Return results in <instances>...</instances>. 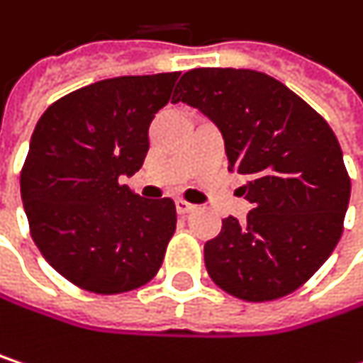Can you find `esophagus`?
<instances>
[{
	"label": "esophagus",
	"mask_w": 363,
	"mask_h": 363,
	"mask_svg": "<svg viewBox=\"0 0 363 363\" xmlns=\"http://www.w3.org/2000/svg\"><path fill=\"white\" fill-rule=\"evenodd\" d=\"M197 206L195 203H189V201H184V199H177V212L179 214H189V212H193Z\"/></svg>",
	"instance_id": "esophagus-1"
}]
</instances>
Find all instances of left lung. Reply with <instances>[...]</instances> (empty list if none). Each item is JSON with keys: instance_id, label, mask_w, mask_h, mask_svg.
I'll return each mask as SVG.
<instances>
[{"instance_id": "obj_1", "label": "left lung", "mask_w": 363, "mask_h": 363, "mask_svg": "<svg viewBox=\"0 0 363 363\" xmlns=\"http://www.w3.org/2000/svg\"><path fill=\"white\" fill-rule=\"evenodd\" d=\"M172 103L199 109L220 130L229 170L252 210L223 218L206 242L212 281L250 301L301 288L336 248L351 181L326 119L288 86L252 69H191Z\"/></svg>"}]
</instances>
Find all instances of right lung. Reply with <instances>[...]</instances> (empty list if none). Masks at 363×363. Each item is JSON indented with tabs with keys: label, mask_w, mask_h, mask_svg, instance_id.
I'll list each match as a JSON object with an SVG mask.
<instances>
[{
	"label": "right lung",
	"mask_w": 363,
	"mask_h": 363,
	"mask_svg": "<svg viewBox=\"0 0 363 363\" xmlns=\"http://www.w3.org/2000/svg\"><path fill=\"white\" fill-rule=\"evenodd\" d=\"M181 73L90 84L39 117L21 172L31 238L71 284L94 294L145 286L177 229L170 197L145 199L123 177L140 170L149 125Z\"/></svg>",
	"instance_id": "right-lung-1"
}]
</instances>
